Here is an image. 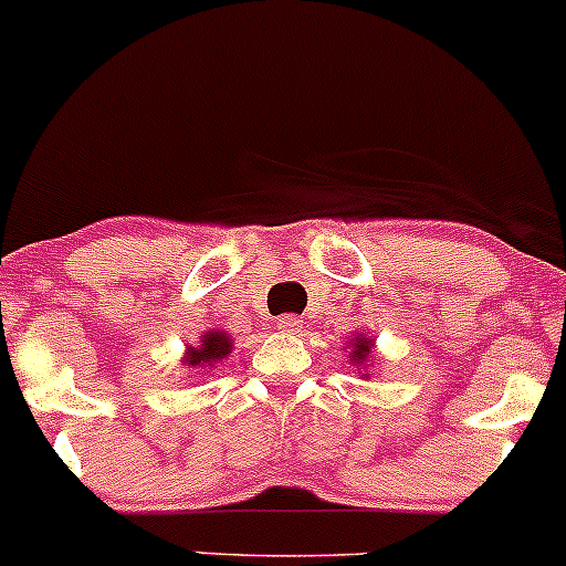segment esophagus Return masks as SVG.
<instances>
[{"label": "esophagus", "instance_id": "34e87169", "mask_svg": "<svg viewBox=\"0 0 566 566\" xmlns=\"http://www.w3.org/2000/svg\"><path fill=\"white\" fill-rule=\"evenodd\" d=\"M277 329L289 332V335H294V332L302 329V322L296 316H291V313H285V316L277 318Z\"/></svg>", "mask_w": 566, "mask_h": 566}]
</instances>
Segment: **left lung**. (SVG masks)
I'll return each instance as SVG.
<instances>
[{
  "instance_id": "8db88e82",
  "label": "left lung",
  "mask_w": 566,
  "mask_h": 566,
  "mask_svg": "<svg viewBox=\"0 0 566 566\" xmlns=\"http://www.w3.org/2000/svg\"><path fill=\"white\" fill-rule=\"evenodd\" d=\"M354 354H352V359H357V363H365V357H368L370 354V340L368 337H357V343H354Z\"/></svg>"
}]
</instances>
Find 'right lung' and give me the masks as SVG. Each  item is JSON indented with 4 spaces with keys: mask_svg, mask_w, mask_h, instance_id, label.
Listing matches in <instances>:
<instances>
[{
    "mask_svg": "<svg viewBox=\"0 0 566 566\" xmlns=\"http://www.w3.org/2000/svg\"><path fill=\"white\" fill-rule=\"evenodd\" d=\"M226 354H231V340L226 337V332H209V335H203L201 346L198 348H188V359L185 363L188 365H212L218 363V359H223Z\"/></svg>",
    "mask_w": 566,
    "mask_h": 566,
    "instance_id": "1",
    "label": "right lung"
}]
</instances>
